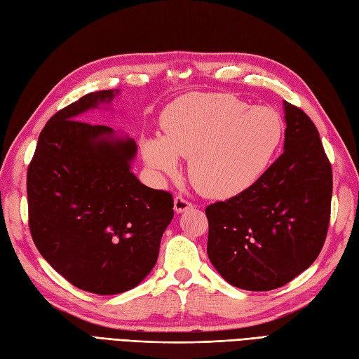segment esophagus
Returning <instances> with one entry per match:
<instances>
[{
  "mask_svg": "<svg viewBox=\"0 0 359 359\" xmlns=\"http://www.w3.org/2000/svg\"><path fill=\"white\" fill-rule=\"evenodd\" d=\"M192 205L191 201H188L187 198H183L182 196H176V198H174V210H176L177 214H182V212H185V210H188V209H191Z\"/></svg>",
  "mask_w": 359,
  "mask_h": 359,
  "instance_id": "34e87169",
  "label": "esophagus"
}]
</instances>
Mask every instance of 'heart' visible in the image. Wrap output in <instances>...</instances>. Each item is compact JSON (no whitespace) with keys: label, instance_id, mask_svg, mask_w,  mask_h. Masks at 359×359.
<instances>
[{"label":"heart","instance_id":"obj_1","mask_svg":"<svg viewBox=\"0 0 359 359\" xmlns=\"http://www.w3.org/2000/svg\"><path fill=\"white\" fill-rule=\"evenodd\" d=\"M163 136L145 137L142 156L150 168L177 170L189 158L188 176L206 197L229 198L261 177L280 144L283 126L269 107H249L229 94H187L162 115Z\"/></svg>","mask_w":359,"mask_h":359}]
</instances>
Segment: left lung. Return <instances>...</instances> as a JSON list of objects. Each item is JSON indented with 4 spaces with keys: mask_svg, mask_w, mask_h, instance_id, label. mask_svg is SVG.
<instances>
[{
    "mask_svg": "<svg viewBox=\"0 0 359 359\" xmlns=\"http://www.w3.org/2000/svg\"><path fill=\"white\" fill-rule=\"evenodd\" d=\"M283 153L250 188L209 205L208 256L236 288L270 291L317 259L330 218L332 167L316 124L288 101Z\"/></svg>",
    "mask_w": 359,
    "mask_h": 359,
    "instance_id": "left-lung-1",
    "label": "left lung"
}]
</instances>
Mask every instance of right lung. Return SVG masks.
I'll use <instances>...</instances> for the list:
<instances>
[{
  "label": "right lung",
  "mask_w": 359,
  "mask_h": 359,
  "mask_svg": "<svg viewBox=\"0 0 359 359\" xmlns=\"http://www.w3.org/2000/svg\"><path fill=\"white\" fill-rule=\"evenodd\" d=\"M118 90L90 92L53 115L27 171L32 238L74 287L101 296L140 285L174 217L172 196L130 171L136 142L112 127L80 121Z\"/></svg>",
  "instance_id": "obj_1"
}]
</instances>
